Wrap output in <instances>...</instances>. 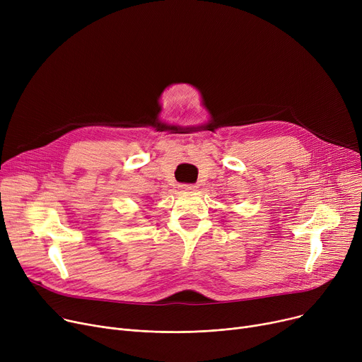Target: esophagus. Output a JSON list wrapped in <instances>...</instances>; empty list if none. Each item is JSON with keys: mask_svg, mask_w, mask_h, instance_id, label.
I'll list each match as a JSON object with an SVG mask.
<instances>
[{"mask_svg": "<svg viewBox=\"0 0 362 362\" xmlns=\"http://www.w3.org/2000/svg\"><path fill=\"white\" fill-rule=\"evenodd\" d=\"M180 189L185 192H192V191H195L197 186L195 185H180Z\"/></svg>", "mask_w": 362, "mask_h": 362, "instance_id": "34e87169", "label": "esophagus"}]
</instances>
